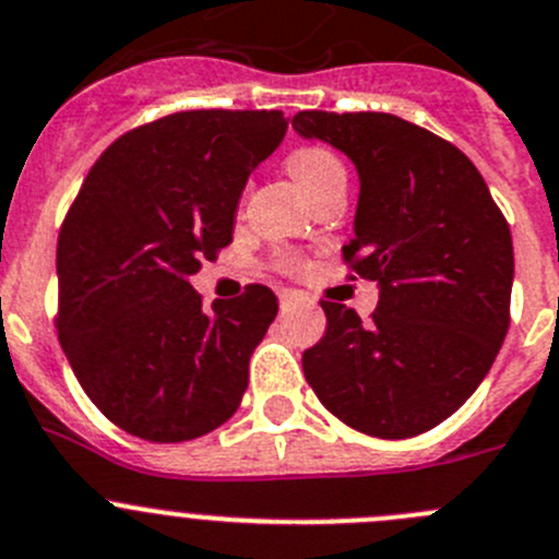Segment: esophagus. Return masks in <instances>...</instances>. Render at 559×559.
I'll return each mask as SVG.
<instances>
[{
	"instance_id": "obj_1",
	"label": "esophagus",
	"mask_w": 559,
	"mask_h": 559,
	"mask_svg": "<svg viewBox=\"0 0 559 559\" xmlns=\"http://www.w3.org/2000/svg\"><path fill=\"white\" fill-rule=\"evenodd\" d=\"M295 300H297V295L295 292H281V309H289V306H295Z\"/></svg>"
}]
</instances>
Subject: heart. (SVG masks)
<instances>
[{"label":"heart","mask_w":559,"mask_h":559,"mask_svg":"<svg viewBox=\"0 0 559 559\" xmlns=\"http://www.w3.org/2000/svg\"><path fill=\"white\" fill-rule=\"evenodd\" d=\"M286 168L309 198L320 192L322 187L333 185V181H347L342 159L331 148H322V145H304V148L292 151L289 159H286Z\"/></svg>","instance_id":"obj_1"}]
</instances>
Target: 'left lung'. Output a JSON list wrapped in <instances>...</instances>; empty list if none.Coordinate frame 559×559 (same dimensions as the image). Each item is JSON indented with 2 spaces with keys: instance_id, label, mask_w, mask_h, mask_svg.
Wrapping results in <instances>:
<instances>
[{
  "instance_id": "1",
  "label": "left lung",
  "mask_w": 559,
  "mask_h": 559,
  "mask_svg": "<svg viewBox=\"0 0 559 559\" xmlns=\"http://www.w3.org/2000/svg\"><path fill=\"white\" fill-rule=\"evenodd\" d=\"M292 129L356 165L344 259L378 284L372 320L322 300L325 336L304 353L320 403L378 438H411L455 414L510 325L513 239L463 151L389 112H297Z\"/></svg>"
}]
</instances>
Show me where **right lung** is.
I'll list each match as a JSON object with an SVG mask.
<instances>
[{"label": "right lung", "instance_id": "1", "mask_svg": "<svg viewBox=\"0 0 559 559\" xmlns=\"http://www.w3.org/2000/svg\"><path fill=\"white\" fill-rule=\"evenodd\" d=\"M278 109H192L115 140L57 239L60 344L87 397L176 444L231 419L278 314L267 286L203 309L190 278L234 239L239 198L284 140Z\"/></svg>", "mask_w": 559, "mask_h": 559}]
</instances>
